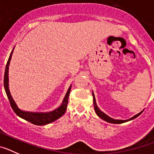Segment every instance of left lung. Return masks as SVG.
I'll return each instance as SVG.
<instances>
[{"label":"left lung","mask_w":154,"mask_h":154,"mask_svg":"<svg viewBox=\"0 0 154 154\" xmlns=\"http://www.w3.org/2000/svg\"><path fill=\"white\" fill-rule=\"evenodd\" d=\"M92 97H93V105H94V109H95V112H96V113L97 114V116H99V117H100L102 119H103V120L106 121V122H108V123H115V124H119V123H126V122H128V121L132 120V119L137 118V116H139L140 115V114L143 112V111H141L140 112H139V113L137 114V115L133 116V117H131V118H130V119H126V120H122V119H112V118L109 117V116H107L106 113H104V112H103V111H102V110L99 109V107H98L97 104H96V98H95V96H94L93 92H92Z\"/></svg>","instance_id":"left-lung-1"}]
</instances>
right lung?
<instances>
[{
    "mask_svg": "<svg viewBox=\"0 0 154 154\" xmlns=\"http://www.w3.org/2000/svg\"><path fill=\"white\" fill-rule=\"evenodd\" d=\"M14 49L11 51L10 57L8 58V61L7 62L6 68H5V79H4V85H5V89L6 92L7 96H8L9 101H10L11 106L12 109L14 111L16 114L19 117L22 118L25 120L28 121L31 123L37 125V126H43V125L48 124L51 123L56 119H59L61 116L65 114L66 109H67L68 101H69V96L70 93L71 87L72 85L69 86L67 92L65 94V97L62 102V104L56 108L55 109L50 111V112H29V111H24V110L21 109L17 106L16 102L14 100L12 97L11 94L10 89H9V76H8V72H9V65H10L11 59L12 54H13Z\"/></svg>",
    "mask_w": 154,
    "mask_h": 154,
    "instance_id": "obj_1",
    "label": "right lung"
}]
</instances>
